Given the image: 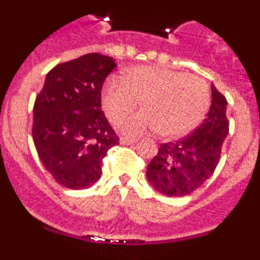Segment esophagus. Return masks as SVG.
<instances>
[{"label":"esophagus","mask_w":260,"mask_h":260,"mask_svg":"<svg viewBox=\"0 0 260 260\" xmlns=\"http://www.w3.org/2000/svg\"><path fill=\"white\" fill-rule=\"evenodd\" d=\"M119 143L121 144H123V146H130V144H134V143H137V139H135V138H126V137H123V138H121V139H119Z\"/></svg>","instance_id":"obj_1"}]
</instances>
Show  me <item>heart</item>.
<instances>
[{
    "label": "heart",
    "instance_id": "b5f03b06",
    "mask_svg": "<svg viewBox=\"0 0 260 260\" xmlns=\"http://www.w3.org/2000/svg\"><path fill=\"white\" fill-rule=\"evenodd\" d=\"M125 81L109 77L103 84L102 102L110 121L117 122L142 100L145 109L125 117V134L158 132L169 139L190 134L198 127L211 104L208 84L197 75L162 66H137Z\"/></svg>",
    "mask_w": 260,
    "mask_h": 260
}]
</instances>
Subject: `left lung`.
<instances>
[{"instance_id": "8db88e82", "label": "left lung", "mask_w": 260, "mask_h": 260, "mask_svg": "<svg viewBox=\"0 0 260 260\" xmlns=\"http://www.w3.org/2000/svg\"><path fill=\"white\" fill-rule=\"evenodd\" d=\"M212 103L203 123L174 143H162L147 165V180L160 194L185 197L212 176L220 161L222 143L229 133L228 102L211 87Z\"/></svg>"}]
</instances>
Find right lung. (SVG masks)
<instances>
[{"label":"right lung","instance_id":"add662e5","mask_svg":"<svg viewBox=\"0 0 260 260\" xmlns=\"http://www.w3.org/2000/svg\"><path fill=\"white\" fill-rule=\"evenodd\" d=\"M112 57L88 53L54 66L34 105L32 137L41 162L63 187H91L102 177L103 158L119 139L102 110Z\"/></svg>","mask_w":260,"mask_h":260}]
</instances>
